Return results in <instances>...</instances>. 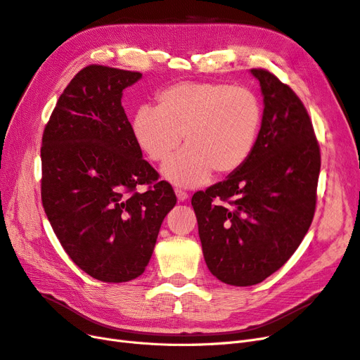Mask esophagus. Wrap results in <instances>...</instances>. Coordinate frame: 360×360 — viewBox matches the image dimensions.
Instances as JSON below:
<instances>
[{"label":"esophagus","mask_w":360,"mask_h":360,"mask_svg":"<svg viewBox=\"0 0 360 360\" xmlns=\"http://www.w3.org/2000/svg\"><path fill=\"white\" fill-rule=\"evenodd\" d=\"M176 195H177V198H179V201H186L188 198H189V193L188 192H184V191H181V189H176Z\"/></svg>","instance_id":"34e87169"}]
</instances>
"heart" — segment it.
<instances>
[{"label": "heart", "mask_w": 360, "mask_h": 360, "mask_svg": "<svg viewBox=\"0 0 360 360\" xmlns=\"http://www.w3.org/2000/svg\"><path fill=\"white\" fill-rule=\"evenodd\" d=\"M261 124L258 97L245 86L222 82H180L159 93L156 108L143 106L132 120L138 147L165 162L184 136V148L163 176L180 186H197L240 169L252 153Z\"/></svg>", "instance_id": "heart-1"}]
</instances>
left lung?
I'll return each mask as SVG.
<instances>
[{
    "label": "left lung",
    "mask_w": 360,
    "mask_h": 360,
    "mask_svg": "<svg viewBox=\"0 0 360 360\" xmlns=\"http://www.w3.org/2000/svg\"><path fill=\"white\" fill-rule=\"evenodd\" d=\"M250 72L264 96L252 153L226 180L192 197L207 267L236 287L259 284L299 248L314 219L321 167L299 96L266 69Z\"/></svg>",
    "instance_id": "obj_1"
}]
</instances>
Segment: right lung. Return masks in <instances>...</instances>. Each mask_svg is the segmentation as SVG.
<instances>
[{
    "label": "right lung",
    "instance_id": "right-lung-1",
    "mask_svg": "<svg viewBox=\"0 0 360 360\" xmlns=\"http://www.w3.org/2000/svg\"><path fill=\"white\" fill-rule=\"evenodd\" d=\"M141 76L84 68L41 138L43 209L73 263L103 282L144 274L162 221L177 202L171 184L143 159L122 106L123 90Z\"/></svg>",
    "mask_w": 360,
    "mask_h": 360
}]
</instances>
